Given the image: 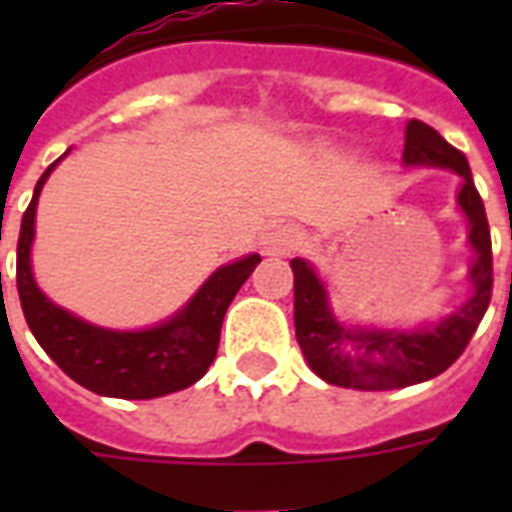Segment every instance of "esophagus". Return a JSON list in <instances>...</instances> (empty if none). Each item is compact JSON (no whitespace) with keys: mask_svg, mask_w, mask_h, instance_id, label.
<instances>
[{"mask_svg":"<svg viewBox=\"0 0 512 512\" xmlns=\"http://www.w3.org/2000/svg\"><path fill=\"white\" fill-rule=\"evenodd\" d=\"M300 244V233L292 225H276L263 241L265 255H289Z\"/></svg>","mask_w":512,"mask_h":512,"instance_id":"34e87169","label":"esophagus"}]
</instances>
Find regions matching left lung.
<instances>
[{"label": "left lung", "mask_w": 512, "mask_h": 512, "mask_svg": "<svg viewBox=\"0 0 512 512\" xmlns=\"http://www.w3.org/2000/svg\"><path fill=\"white\" fill-rule=\"evenodd\" d=\"M406 167H444L462 177L457 204L470 223V297L441 324L412 332L342 327L332 316L327 289L311 265L295 257V335L305 361L329 385L353 390H393L433 380L462 356L476 335L492 300V233L484 201L478 196L470 164L462 151L449 146L430 124L412 119L406 124Z\"/></svg>", "instance_id": "left-lung-1"}]
</instances>
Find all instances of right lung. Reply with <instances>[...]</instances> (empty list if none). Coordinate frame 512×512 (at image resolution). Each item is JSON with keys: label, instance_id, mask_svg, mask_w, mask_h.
<instances>
[{"label": "right lung", "instance_id": "add662e5", "mask_svg": "<svg viewBox=\"0 0 512 512\" xmlns=\"http://www.w3.org/2000/svg\"><path fill=\"white\" fill-rule=\"evenodd\" d=\"M58 162H52L39 177L34 199L20 220L15 281L31 335L71 380L98 396L159 398L188 388L201 380L215 361L225 311L257 268L260 255H247L217 268L191 297V303L159 327L111 332L76 319L74 313L63 311L42 295L31 273L36 201Z\"/></svg>", "mask_w": 512, "mask_h": 512}]
</instances>
